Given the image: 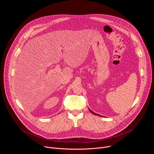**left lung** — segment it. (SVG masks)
Listing matches in <instances>:
<instances>
[{"label":"left lung","mask_w":154,"mask_h":154,"mask_svg":"<svg viewBox=\"0 0 154 154\" xmlns=\"http://www.w3.org/2000/svg\"><path fill=\"white\" fill-rule=\"evenodd\" d=\"M90 112L93 113V114H94V115H98V116H99V115H97V114H96V113H94V112H93L91 110V109H90Z\"/></svg>","instance_id":"obj_1"}]
</instances>
